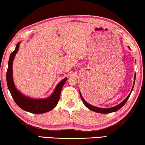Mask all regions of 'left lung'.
<instances>
[{
    "label": "left lung",
    "mask_w": 145,
    "mask_h": 145,
    "mask_svg": "<svg viewBox=\"0 0 145 145\" xmlns=\"http://www.w3.org/2000/svg\"><path fill=\"white\" fill-rule=\"evenodd\" d=\"M129 49L130 48L128 47ZM135 76L136 75L135 74V76H134V84H135ZM134 84H133V88H132V89L131 92H130V93L128 95V96L121 103H120L118 105L115 106H113V107H111V108H99V107H97V106H93V105H89V103H88L84 99V98L82 96L80 92V97H81V99L82 101V102L84 103V104L86 106L87 108H88L89 109V110H91L92 111H94V112H98V113H102V114H107V113H110V112H116V111L118 110L120 108H121L122 106L124 105L125 104V103L127 102V99H128L130 95H131V93L132 91V90L133 89V87H134Z\"/></svg>",
    "instance_id": "obj_1"
}]
</instances>
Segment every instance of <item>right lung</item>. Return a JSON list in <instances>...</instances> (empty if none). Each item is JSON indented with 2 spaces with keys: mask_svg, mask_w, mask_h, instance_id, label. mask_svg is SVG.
Listing matches in <instances>:
<instances>
[{
  "mask_svg": "<svg viewBox=\"0 0 145 145\" xmlns=\"http://www.w3.org/2000/svg\"><path fill=\"white\" fill-rule=\"evenodd\" d=\"M20 44V42L17 44L16 49L10 54L9 61H8V70L6 72V82H7L8 88L10 93L16 103L23 110L34 113V114H42V113L50 111L57 105L60 98L61 91L67 80V78H65L61 81L56 86L52 95L46 99H33L24 95L16 89L13 81V76H12L13 75L12 64H13L14 57L19 50Z\"/></svg>",
  "mask_w": 145,
  "mask_h": 145,
  "instance_id": "add662e5",
  "label": "right lung"
}]
</instances>
